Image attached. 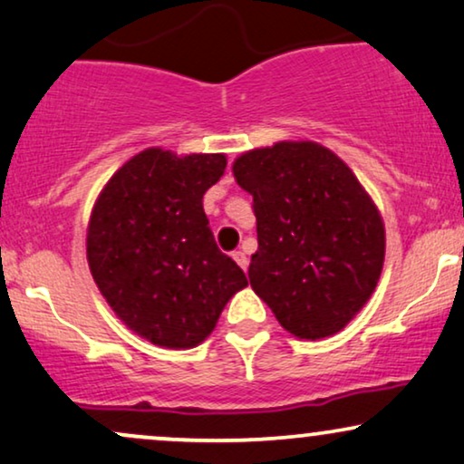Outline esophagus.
Here are the masks:
<instances>
[{"label": "esophagus", "instance_id": "1", "mask_svg": "<svg viewBox=\"0 0 464 464\" xmlns=\"http://www.w3.org/2000/svg\"><path fill=\"white\" fill-rule=\"evenodd\" d=\"M232 258H234V262H237L238 266L243 268V271H247V266H249V258H247V256L243 254V251H234Z\"/></svg>", "mask_w": 464, "mask_h": 464}]
</instances>
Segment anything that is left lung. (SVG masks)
Listing matches in <instances>:
<instances>
[{
	"mask_svg": "<svg viewBox=\"0 0 464 464\" xmlns=\"http://www.w3.org/2000/svg\"><path fill=\"white\" fill-rule=\"evenodd\" d=\"M232 171L254 198V293L299 340L344 329L374 293L385 262V223L370 193L316 141L254 148Z\"/></svg>",
	"mask_w": 464,
	"mask_h": 464,
	"instance_id": "left-lung-1",
	"label": "left lung"
}]
</instances>
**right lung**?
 I'll return each mask as SVG.
<instances>
[{
	"mask_svg": "<svg viewBox=\"0 0 464 464\" xmlns=\"http://www.w3.org/2000/svg\"><path fill=\"white\" fill-rule=\"evenodd\" d=\"M226 154L146 148L107 180L85 237L90 273L130 331L163 348H193L213 334L226 303L247 285L221 254L202 198Z\"/></svg>",
	"mask_w": 464,
	"mask_h": 464,
	"instance_id": "add662e5",
	"label": "right lung"
}]
</instances>
